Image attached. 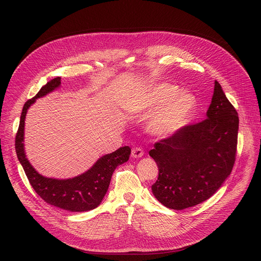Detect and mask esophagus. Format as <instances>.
<instances>
[{
    "label": "esophagus",
    "mask_w": 261,
    "mask_h": 261,
    "mask_svg": "<svg viewBox=\"0 0 261 261\" xmlns=\"http://www.w3.org/2000/svg\"><path fill=\"white\" fill-rule=\"evenodd\" d=\"M144 155V151L143 149L136 147V148H133L132 151H131V156L134 158V159H139V158H142Z\"/></svg>",
    "instance_id": "obj_1"
}]
</instances>
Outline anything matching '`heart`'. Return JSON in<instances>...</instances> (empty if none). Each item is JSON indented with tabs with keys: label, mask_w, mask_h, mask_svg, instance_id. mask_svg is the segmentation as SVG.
I'll return each mask as SVG.
<instances>
[{
	"label": "heart",
	"mask_w": 261,
	"mask_h": 261,
	"mask_svg": "<svg viewBox=\"0 0 261 261\" xmlns=\"http://www.w3.org/2000/svg\"><path fill=\"white\" fill-rule=\"evenodd\" d=\"M170 84L148 87L130 100L129 109L134 114L146 117L149 133L156 138H167L186 126L196 111V99L191 94Z\"/></svg>",
	"instance_id": "b5f03b06"
}]
</instances>
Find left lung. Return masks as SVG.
<instances>
[{
	"label": "left lung",
	"instance_id": "1",
	"mask_svg": "<svg viewBox=\"0 0 261 261\" xmlns=\"http://www.w3.org/2000/svg\"><path fill=\"white\" fill-rule=\"evenodd\" d=\"M238 128V113L216 80L206 119L183 127L149 151L159 167L151 186L158 201L181 211L210 199L234 166Z\"/></svg>",
	"mask_w": 261,
	"mask_h": 261
}]
</instances>
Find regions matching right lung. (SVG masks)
I'll return each mask as SVG.
<instances>
[{
	"mask_svg": "<svg viewBox=\"0 0 261 261\" xmlns=\"http://www.w3.org/2000/svg\"><path fill=\"white\" fill-rule=\"evenodd\" d=\"M60 85V77L51 79L40 89L34 98L25 102L16 135V152L31 185L46 203L67 212H88L96 208L101 203L115 168L129 160L131 149L128 146L120 147L116 151L98 159L86 172L71 179H54L40 174L25 154V117L27 110L36 99L58 89Z\"/></svg>",
	"mask_w": 261,
	"mask_h": 261,
	"instance_id": "1",
	"label": "right lung"
}]
</instances>
